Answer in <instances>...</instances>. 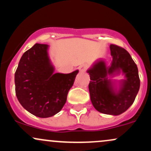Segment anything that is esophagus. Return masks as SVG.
Instances as JSON below:
<instances>
[{"label": "esophagus", "mask_w": 151, "mask_h": 151, "mask_svg": "<svg viewBox=\"0 0 151 151\" xmlns=\"http://www.w3.org/2000/svg\"><path fill=\"white\" fill-rule=\"evenodd\" d=\"M87 68H88L87 65H80L79 67V72H84L86 70H87Z\"/></svg>", "instance_id": "esophagus-1"}]
</instances>
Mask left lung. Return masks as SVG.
<instances>
[{"label":"left lung","instance_id":"left-lung-1","mask_svg":"<svg viewBox=\"0 0 151 151\" xmlns=\"http://www.w3.org/2000/svg\"><path fill=\"white\" fill-rule=\"evenodd\" d=\"M110 50V65L99 60L87 70L91 79L89 90L91 103L98 111L116 116L133 104L140 88V79L137 65L124 48L111 44ZM121 71L126 79L121 82L120 89L116 92L108 77Z\"/></svg>","mask_w":151,"mask_h":151}]
</instances>
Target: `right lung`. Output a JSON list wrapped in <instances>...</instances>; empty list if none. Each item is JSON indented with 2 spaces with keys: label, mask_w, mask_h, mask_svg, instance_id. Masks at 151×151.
<instances>
[{
  "label": "right lung",
  "mask_w": 151,
  "mask_h": 151,
  "mask_svg": "<svg viewBox=\"0 0 151 151\" xmlns=\"http://www.w3.org/2000/svg\"><path fill=\"white\" fill-rule=\"evenodd\" d=\"M47 49V45L36 43L22 55L15 73L19 102L40 118L52 116L61 111L79 72L54 74Z\"/></svg>",
  "instance_id": "1"
}]
</instances>
